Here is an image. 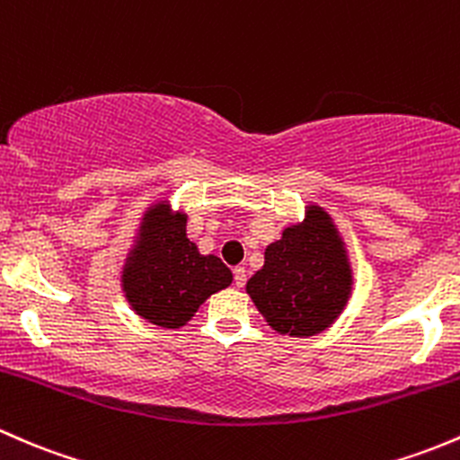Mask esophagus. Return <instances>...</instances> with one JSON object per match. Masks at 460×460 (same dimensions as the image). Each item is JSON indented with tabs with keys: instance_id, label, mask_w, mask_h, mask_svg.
Listing matches in <instances>:
<instances>
[{
	"instance_id": "1",
	"label": "esophagus",
	"mask_w": 460,
	"mask_h": 460,
	"mask_svg": "<svg viewBox=\"0 0 460 460\" xmlns=\"http://www.w3.org/2000/svg\"><path fill=\"white\" fill-rule=\"evenodd\" d=\"M245 281H248V274H245V268H234V286L243 288Z\"/></svg>"
}]
</instances>
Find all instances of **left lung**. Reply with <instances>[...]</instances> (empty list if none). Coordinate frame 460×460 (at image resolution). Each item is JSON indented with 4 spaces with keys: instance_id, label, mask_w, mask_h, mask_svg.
I'll return each mask as SVG.
<instances>
[{
    "instance_id": "obj_1",
    "label": "left lung",
    "mask_w": 460,
    "mask_h": 460,
    "mask_svg": "<svg viewBox=\"0 0 460 460\" xmlns=\"http://www.w3.org/2000/svg\"><path fill=\"white\" fill-rule=\"evenodd\" d=\"M348 250L332 217L307 206L301 224L288 226L281 239L265 248V263L245 292L279 334H321L339 319L352 295Z\"/></svg>"
}]
</instances>
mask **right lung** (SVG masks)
Listing matches in <instances>:
<instances>
[{"instance_id":"add662e5","label":"right lung","mask_w":460,"mask_h":460,"mask_svg":"<svg viewBox=\"0 0 460 460\" xmlns=\"http://www.w3.org/2000/svg\"><path fill=\"white\" fill-rule=\"evenodd\" d=\"M186 212L157 201L144 212L121 270V290L148 323L179 330L203 301L232 283L230 268L201 254L186 234Z\"/></svg>"}]
</instances>
